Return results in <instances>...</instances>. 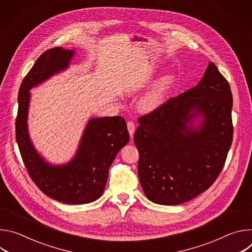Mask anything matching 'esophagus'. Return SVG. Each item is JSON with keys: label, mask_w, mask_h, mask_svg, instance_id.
Segmentation results:
<instances>
[{"label": "esophagus", "mask_w": 252, "mask_h": 252, "mask_svg": "<svg viewBox=\"0 0 252 252\" xmlns=\"http://www.w3.org/2000/svg\"><path fill=\"white\" fill-rule=\"evenodd\" d=\"M126 125H127V129H128L129 135H130V137H132V136H133V133H134V130H135V125H134V123L131 122V121H128Z\"/></svg>", "instance_id": "obj_1"}]
</instances>
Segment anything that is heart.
I'll return each instance as SVG.
<instances>
[{
    "instance_id": "b5f03b06",
    "label": "heart",
    "mask_w": 252,
    "mask_h": 252,
    "mask_svg": "<svg viewBox=\"0 0 252 252\" xmlns=\"http://www.w3.org/2000/svg\"><path fill=\"white\" fill-rule=\"evenodd\" d=\"M174 77L172 75H165L158 80L153 88L143 95L140 100V107L145 112H152L162 103L165 95L174 84Z\"/></svg>"
}]
</instances>
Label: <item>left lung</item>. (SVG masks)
I'll return each mask as SVG.
<instances>
[{"instance_id": "1", "label": "left lung", "mask_w": 252, "mask_h": 252, "mask_svg": "<svg viewBox=\"0 0 252 252\" xmlns=\"http://www.w3.org/2000/svg\"><path fill=\"white\" fill-rule=\"evenodd\" d=\"M231 110L230 86L210 62L196 87L138 118L137 171L151 201L181 204L213 185L232 142ZM198 116L203 121L195 129Z\"/></svg>"}]
</instances>
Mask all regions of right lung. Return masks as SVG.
Returning a JSON list of instances; mask_svg holds the SVG:
<instances>
[{
    "label": "right lung",
    "instance_id": "add662e5",
    "mask_svg": "<svg viewBox=\"0 0 252 252\" xmlns=\"http://www.w3.org/2000/svg\"><path fill=\"white\" fill-rule=\"evenodd\" d=\"M75 55L57 47L46 51L24 78L18 95L16 139L30 177L46 195L63 203H90L103 192L109 169L129 140L123 117L92 119L81 138L75 158L64 165L48 163L33 149L28 132L30 90L65 69Z\"/></svg>",
    "mask_w": 252,
    "mask_h": 252
}]
</instances>
